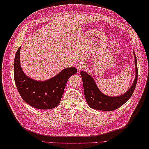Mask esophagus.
I'll use <instances>...</instances> for the list:
<instances>
[{"mask_svg": "<svg viewBox=\"0 0 149 149\" xmlns=\"http://www.w3.org/2000/svg\"><path fill=\"white\" fill-rule=\"evenodd\" d=\"M86 67V65L83 62H79L77 63L76 65V68L79 71L81 70L84 69Z\"/></svg>", "mask_w": 149, "mask_h": 149, "instance_id": "esophagus-1", "label": "esophagus"}]
</instances>
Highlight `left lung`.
Segmentation results:
<instances>
[{"instance_id":"1","label":"left lung","mask_w":149,"mask_h":149,"mask_svg":"<svg viewBox=\"0 0 149 149\" xmlns=\"http://www.w3.org/2000/svg\"><path fill=\"white\" fill-rule=\"evenodd\" d=\"M134 55L136 67L135 79L130 89L125 93L120 96L109 97L105 95L99 90L93 79L90 75H88L86 72H81V75L83 83L85 98H86V102L90 107L95 109L110 111L115 110L122 106L130 99L134 92L136 86L138 76L136 58L134 52Z\"/></svg>"}]
</instances>
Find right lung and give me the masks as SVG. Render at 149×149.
<instances>
[{
    "instance_id": "obj_1",
    "label": "right lung",
    "mask_w": 149,
    "mask_h": 149,
    "mask_svg": "<svg viewBox=\"0 0 149 149\" xmlns=\"http://www.w3.org/2000/svg\"><path fill=\"white\" fill-rule=\"evenodd\" d=\"M21 47L15 54L14 79L18 93L25 102L36 109H48L58 106L68 79L77 72L74 67L66 68L49 80L36 81L27 77L20 63Z\"/></svg>"
}]
</instances>
